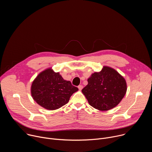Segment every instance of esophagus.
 <instances>
[{"label":"esophagus","mask_w":152,"mask_h":152,"mask_svg":"<svg viewBox=\"0 0 152 152\" xmlns=\"http://www.w3.org/2000/svg\"><path fill=\"white\" fill-rule=\"evenodd\" d=\"M78 88H79V90H82V88H83V86H82V85H79V86H78Z\"/></svg>","instance_id":"esophagus-1"}]
</instances>
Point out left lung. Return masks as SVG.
<instances>
[{"instance_id": "obj_1", "label": "left lung", "mask_w": 152, "mask_h": 152, "mask_svg": "<svg viewBox=\"0 0 152 152\" xmlns=\"http://www.w3.org/2000/svg\"><path fill=\"white\" fill-rule=\"evenodd\" d=\"M126 91L124 78L115 69L107 66H104L100 72L93 73L88 79V85L82 90L89 104L102 111L118 105Z\"/></svg>"}]
</instances>
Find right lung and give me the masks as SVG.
<instances>
[{
	"mask_svg": "<svg viewBox=\"0 0 152 152\" xmlns=\"http://www.w3.org/2000/svg\"><path fill=\"white\" fill-rule=\"evenodd\" d=\"M78 91L70 81L64 80L51 68L42 71L32 82L31 92L33 99L48 110H55L67 104L71 96Z\"/></svg>",
	"mask_w": 152,
	"mask_h": 152,
	"instance_id": "obj_1",
	"label": "right lung"
}]
</instances>
